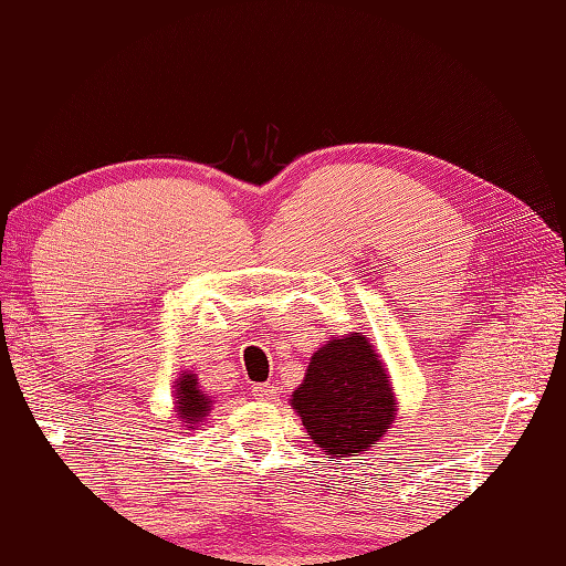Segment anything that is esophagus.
<instances>
[{
    "mask_svg": "<svg viewBox=\"0 0 566 566\" xmlns=\"http://www.w3.org/2000/svg\"><path fill=\"white\" fill-rule=\"evenodd\" d=\"M254 397L256 399H274L276 397V389L272 385H256L254 387Z\"/></svg>",
    "mask_w": 566,
    "mask_h": 566,
    "instance_id": "34e87169",
    "label": "esophagus"
}]
</instances>
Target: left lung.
Masks as SVG:
<instances>
[{"instance_id":"8db88e82","label":"left lung","mask_w":566,"mask_h":566,"mask_svg":"<svg viewBox=\"0 0 566 566\" xmlns=\"http://www.w3.org/2000/svg\"><path fill=\"white\" fill-rule=\"evenodd\" d=\"M290 405L312 442L332 459L367 452L389 432L397 415L389 375L364 332L322 344Z\"/></svg>"}]
</instances>
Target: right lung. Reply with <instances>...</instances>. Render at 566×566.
<instances>
[{"label": "right lung", "instance_id": "right-lung-1", "mask_svg": "<svg viewBox=\"0 0 566 566\" xmlns=\"http://www.w3.org/2000/svg\"><path fill=\"white\" fill-rule=\"evenodd\" d=\"M175 407H177V417L179 421H185V427L195 429V424H199L205 417H209V397H205V391L199 389V381L197 375H191V371H185L177 379L175 385Z\"/></svg>", "mask_w": 566, "mask_h": 566}]
</instances>
